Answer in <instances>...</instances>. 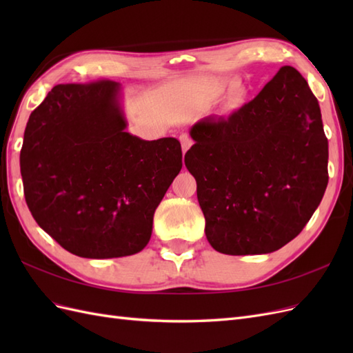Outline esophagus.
Here are the masks:
<instances>
[{
  "instance_id": "obj_1",
  "label": "esophagus",
  "mask_w": 353,
  "mask_h": 353,
  "mask_svg": "<svg viewBox=\"0 0 353 353\" xmlns=\"http://www.w3.org/2000/svg\"><path fill=\"white\" fill-rule=\"evenodd\" d=\"M179 143H181V147H183V153H185L188 148L191 147V144H193V141H191V138L185 134H183L179 137Z\"/></svg>"
}]
</instances>
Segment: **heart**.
<instances>
[{"label": "heart", "instance_id": "obj_1", "mask_svg": "<svg viewBox=\"0 0 353 353\" xmlns=\"http://www.w3.org/2000/svg\"><path fill=\"white\" fill-rule=\"evenodd\" d=\"M240 100H241V95L239 92H232L231 95H228L227 104L230 105V108H236V105H239Z\"/></svg>", "mask_w": 353, "mask_h": 353}]
</instances>
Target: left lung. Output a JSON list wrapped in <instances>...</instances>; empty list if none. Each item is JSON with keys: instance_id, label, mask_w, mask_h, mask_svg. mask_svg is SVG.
<instances>
[{"instance_id": "8db88e82", "label": "left lung", "mask_w": 353, "mask_h": 353, "mask_svg": "<svg viewBox=\"0 0 353 353\" xmlns=\"http://www.w3.org/2000/svg\"><path fill=\"white\" fill-rule=\"evenodd\" d=\"M190 135L184 162L213 249L271 253L299 236L328 184L321 110L301 73L283 66L252 101L205 117Z\"/></svg>"}]
</instances>
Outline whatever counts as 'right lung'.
Returning a JSON list of instances; mask_svg holds the SVG:
<instances>
[{
  "instance_id": "1",
  "label": "right lung",
  "mask_w": 353,
  "mask_h": 353,
  "mask_svg": "<svg viewBox=\"0 0 353 353\" xmlns=\"http://www.w3.org/2000/svg\"><path fill=\"white\" fill-rule=\"evenodd\" d=\"M113 81L60 83L30 113L20 150L28 208L63 249L90 259L141 252L183 168L176 138L125 131Z\"/></svg>"
}]
</instances>
